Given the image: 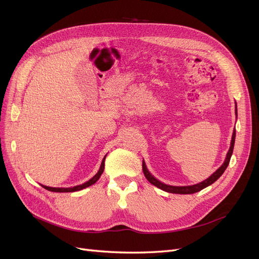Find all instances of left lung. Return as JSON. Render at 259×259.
<instances>
[{
	"label": "left lung",
	"mask_w": 259,
	"mask_h": 259,
	"mask_svg": "<svg viewBox=\"0 0 259 259\" xmlns=\"http://www.w3.org/2000/svg\"><path fill=\"white\" fill-rule=\"evenodd\" d=\"M236 114H237V107H236ZM234 140H236V131H233V134H232V139H231V145H230V149L228 153H227L226 156V160L224 162L223 165L219 167L213 175H210L207 179H205L204 182H202L200 184L197 185H193V186H184V187H175V186H168L163 184L161 182H159L158 179L154 178L150 173H149V170L147 169L146 166V163L143 161V171L145 174V177L148 179V182L152 184L153 186L160 188V189L166 191V192H170V193H178V194H191V193H195L198 191H201L202 189H204L207 186L211 185L213 183H215L216 180L223 175L224 171L226 170L227 166H228V164L230 162V158L232 155V151H233V147H234Z\"/></svg>",
	"instance_id": "8db88e82"
}]
</instances>
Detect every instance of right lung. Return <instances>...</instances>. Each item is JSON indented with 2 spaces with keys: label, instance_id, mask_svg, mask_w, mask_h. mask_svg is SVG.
<instances>
[{
  "label": "right lung",
  "instance_id": "right-lung-1",
  "mask_svg": "<svg viewBox=\"0 0 259 259\" xmlns=\"http://www.w3.org/2000/svg\"><path fill=\"white\" fill-rule=\"evenodd\" d=\"M105 159H106V156L104 158L103 162H101V165H100V168H99V170H98V173H97L95 176H94L93 178H91V179L89 180V182H86V183H84V184H82V185H80V186H75V187H72V188H52V187H48V186H43V185H42V187L45 188L46 190H50V191H53V192H74V191L82 190V189H84V188L90 187V186L95 184V183L97 182V180L99 179L100 175L104 173V169H105Z\"/></svg>",
  "mask_w": 259,
  "mask_h": 259
}]
</instances>
